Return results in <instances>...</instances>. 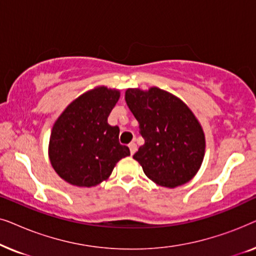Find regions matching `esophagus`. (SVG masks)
<instances>
[{
	"mask_svg": "<svg viewBox=\"0 0 256 256\" xmlns=\"http://www.w3.org/2000/svg\"><path fill=\"white\" fill-rule=\"evenodd\" d=\"M129 150H130V154H132V155H134L136 150H138V146H136V143H135V142L129 143Z\"/></svg>",
	"mask_w": 256,
	"mask_h": 256,
	"instance_id": "34e87169",
	"label": "esophagus"
}]
</instances>
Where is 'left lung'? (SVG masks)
<instances>
[{"label": "left lung", "instance_id": "1", "mask_svg": "<svg viewBox=\"0 0 256 256\" xmlns=\"http://www.w3.org/2000/svg\"><path fill=\"white\" fill-rule=\"evenodd\" d=\"M124 98L144 138L132 158L146 176L166 188L192 180L204 160L205 135L190 108L158 87L128 88Z\"/></svg>", "mask_w": 256, "mask_h": 256}]
</instances>
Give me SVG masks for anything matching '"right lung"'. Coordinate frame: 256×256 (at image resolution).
<instances>
[{"mask_svg": "<svg viewBox=\"0 0 256 256\" xmlns=\"http://www.w3.org/2000/svg\"><path fill=\"white\" fill-rule=\"evenodd\" d=\"M118 98V90L96 87L76 98L54 122L48 156L68 183L96 186L110 176L118 160L130 155L118 142L120 129L107 122Z\"/></svg>", "mask_w": 256, "mask_h": 256, "instance_id": "obj_1", "label": "right lung"}]
</instances>
